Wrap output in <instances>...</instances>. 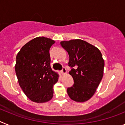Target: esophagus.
I'll return each instance as SVG.
<instances>
[{
	"label": "esophagus",
	"instance_id": "esophagus-1",
	"mask_svg": "<svg viewBox=\"0 0 125 125\" xmlns=\"http://www.w3.org/2000/svg\"><path fill=\"white\" fill-rule=\"evenodd\" d=\"M61 74H62V75L66 74L67 73V71H66V68H62V70L61 71Z\"/></svg>",
	"mask_w": 125,
	"mask_h": 125
}]
</instances>
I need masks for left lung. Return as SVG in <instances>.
<instances>
[{
    "label": "left lung",
    "mask_w": 125,
    "mask_h": 125,
    "mask_svg": "<svg viewBox=\"0 0 125 125\" xmlns=\"http://www.w3.org/2000/svg\"><path fill=\"white\" fill-rule=\"evenodd\" d=\"M69 56V74L74 79L68 88L69 98L76 102L87 101L94 95L103 76L104 61L100 51L81 39L60 42Z\"/></svg>",
    "instance_id": "obj_1"
}]
</instances>
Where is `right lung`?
<instances>
[{"instance_id":"add662e5","label":"right lung","mask_w":125,"mask_h":125,"mask_svg":"<svg viewBox=\"0 0 125 125\" xmlns=\"http://www.w3.org/2000/svg\"><path fill=\"white\" fill-rule=\"evenodd\" d=\"M55 43L37 37L26 43L16 56L15 71L19 86L27 98L37 103L50 101L59 74L51 68L49 49Z\"/></svg>"}]
</instances>
